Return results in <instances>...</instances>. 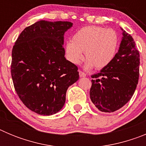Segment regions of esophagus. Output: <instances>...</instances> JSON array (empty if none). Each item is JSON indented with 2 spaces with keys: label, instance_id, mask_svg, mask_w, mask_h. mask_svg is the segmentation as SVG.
<instances>
[{
  "label": "esophagus",
  "instance_id": "1",
  "mask_svg": "<svg viewBox=\"0 0 146 146\" xmlns=\"http://www.w3.org/2000/svg\"><path fill=\"white\" fill-rule=\"evenodd\" d=\"M79 75H80V77H86V74H85L84 72H82V71H80V72H79Z\"/></svg>",
  "mask_w": 146,
  "mask_h": 146
}]
</instances>
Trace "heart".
Masks as SVG:
<instances>
[{"mask_svg":"<svg viewBox=\"0 0 146 146\" xmlns=\"http://www.w3.org/2000/svg\"><path fill=\"white\" fill-rule=\"evenodd\" d=\"M119 35L112 28L88 25L78 30L66 43V54L68 60L79 64L85 57L86 69L95 67L102 69L109 65L115 56L119 47Z\"/></svg>","mask_w":146,"mask_h":146,"instance_id":"heart-1","label":"heart"}]
</instances>
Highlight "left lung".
<instances>
[{
  "label": "left lung",
  "instance_id": "1",
  "mask_svg": "<svg viewBox=\"0 0 146 146\" xmlns=\"http://www.w3.org/2000/svg\"><path fill=\"white\" fill-rule=\"evenodd\" d=\"M118 51L112 62L93 74L90 98L99 110L113 113L133 96L139 80L140 54L135 41L123 28Z\"/></svg>",
  "mask_w": 146,
  "mask_h": 146
}]
</instances>
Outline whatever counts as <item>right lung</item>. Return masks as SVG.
Segmentation results:
<instances>
[{"label": "right lung", "mask_w": 146, "mask_h": 146, "mask_svg": "<svg viewBox=\"0 0 146 146\" xmlns=\"http://www.w3.org/2000/svg\"><path fill=\"white\" fill-rule=\"evenodd\" d=\"M72 25L40 20L23 30L13 47L11 73L15 91L37 114L60 111L68 88L79 80L78 68L66 59L63 47L64 33Z\"/></svg>", "instance_id": "add662e5"}]
</instances>
